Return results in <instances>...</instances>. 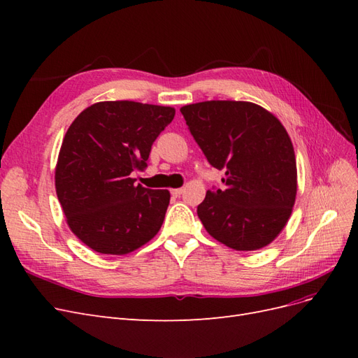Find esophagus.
<instances>
[{
	"label": "esophagus",
	"mask_w": 358,
	"mask_h": 358,
	"mask_svg": "<svg viewBox=\"0 0 358 358\" xmlns=\"http://www.w3.org/2000/svg\"><path fill=\"white\" fill-rule=\"evenodd\" d=\"M183 192V188H176V189H171V196L173 197H180Z\"/></svg>",
	"instance_id": "34e87169"
}]
</instances>
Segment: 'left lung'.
<instances>
[{
    "instance_id": "left-lung-1",
    "label": "left lung",
    "mask_w": 358,
    "mask_h": 358,
    "mask_svg": "<svg viewBox=\"0 0 358 358\" xmlns=\"http://www.w3.org/2000/svg\"><path fill=\"white\" fill-rule=\"evenodd\" d=\"M224 187L197 206L204 229L236 251L264 248L282 231L297 194V167L284 125L248 101H203L180 109Z\"/></svg>"
}]
</instances>
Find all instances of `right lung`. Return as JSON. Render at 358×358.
<instances>
[{"label": "right lung", "mask_w": 358, "mask_h": 358, "mask_svg": "<svg viewBox=\"0 0 358 358\" xmlns=\"http://www.w3.org/2000/svg\"><path fill=\"white\" fill-rule=\"evenodd\" d=\"M175 117L173 107L101 101L74 119L55 170L57 196L70 230L100 254L124 255L159 231L167 189L134 183L157 137Z\"/></svg>", "instance_id": "add662e5"}]
</instances>
